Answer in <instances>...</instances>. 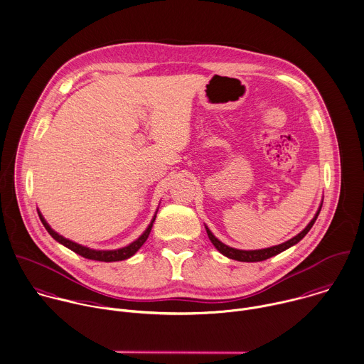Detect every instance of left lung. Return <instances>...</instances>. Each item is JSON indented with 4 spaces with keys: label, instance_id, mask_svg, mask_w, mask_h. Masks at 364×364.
<instances>
[{
    "label": "left lung",
    "instance_id": "1",
    "mask_svg": "<svg viewBox=\"0 0 364 364\" xmlns=\"http://www.w3.org/2000/svg\"><path fill=\"white\" fill-rule=\"evenodd\" d=\"M319 212H321V208H319L318 213L315 215V218L311 220V223H309V225H308V226H306V228H305L299 235H296V236H295V237H292L291 240L282 242V244H278V245H274V247H269V248H262V250H251V251L237 250V248L229 247V245H226V244L219 242V240L212 235V232H210L208 228H206V232H208V236H209L210 242H213V245H215V247H216V248H218L223 255H226V257H229V258H232V259L244 261V262H257V261H264V259H267V258H269V257H274V255H277V254L282 252L284 250L289 248L291 245H294V244L301 242V240L306 236V233L311 230V228L314 226V223H315V220H316V218H318Z\"/></svg>",
    "mask_w": 364,
    "mask_h": 364
}]
</instances>
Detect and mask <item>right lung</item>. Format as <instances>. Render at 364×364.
Here are the masks:
<instances>
[{"mask_svg": "<svg viewBox=\"0 0 364 364\" xmlns=\"http://www.w3.org/2000/svg\"><path fill=\"white\" fill-rule=\"evenodd\" d=\"M39 218H41L42 225H43V226H45V229L48 230V233H49V235H50L56 242L63 244L65 247L70 248L72 251H75L76 254H79V255H82V257H85V258L96 259V261H105V262L122 261V259L129 258L131 255H134V254L141 248V245H142L144 242H146V239H148V236H149V233H151V229H152V223L155 222V216H154V219H152L151 225H149V226H148V229L142 233V236H141V237H138L135 242L128 244L127 247H122V248H119V250H110V251H100V250H92V248L83 247V245H80V244H77V242H70V240H68V239H65V237L59 236L56 232H53V230L50 229V226L45 222V219L42 218V215H41V213H39Z\"/></svg>", "mask_w": 364, "mask_h": 364, "instance_id": "obj_1", "label": "right lung"}]
</instances>
